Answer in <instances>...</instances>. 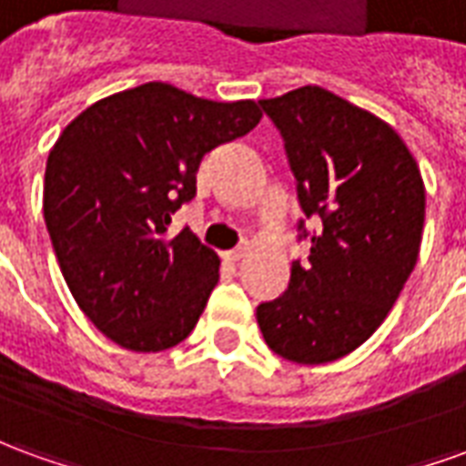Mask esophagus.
Returning <instances> with one entry per match:
<instances>
[{
    "mask_svg": "<svg viewBox=\"0 0 466 466\" xmlns=\"http://www.w3.org/2000/svg\"><path fill=\"white\" fill-rule=\"evenodd\" d=\"M247 252H249V247H237V249H229V252L224 254L229 262H239V259H244L247 257Z\"/></svg>",
    "mask_w": 466,
    "mask_h": 466,
    "instance_id": "obj_1",
    "label": "esophagus"
}]
</instances>
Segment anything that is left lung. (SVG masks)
<instances>
[{
	"mask_svg": "<svg viewBox=\"0 0 466 466\" xmlns=\"http://www.w3.org/2000/svg\"><path fill=\"white\" fill-rule=\"evenodd\" d=\"M279 129L309 239L289 284L257 307L274 354L297 364H327L367 342L397 302L417 264L424 227L420 167L400 134L380 116L322 86L262 99Z\"/></svg>",
	"mask_w": 466,
	"mask_h": 466,
	"instance_id": "8db88e82",
	"label": "left lung"
}]
</instances>
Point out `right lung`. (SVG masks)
<instances>
[{
  "label": "right lung",
  "instance_id": "add662e5",
  "mask_svg": "<svg viewBox=\"0 0 466 466\" xmlns=\"http://www.w3.org/2000/svg\"><path fill=\"white\" fill-rule=\"evenodd\" d=\"M262 119L254 102H212L164 82L96 102L49 152L45 222L79 309L124 350L189 337L219 259L187 227H167L197 192V167Z\"/></svg>",
  "mask_w": 466,
  "mask_h": 466
}]
</instances>
